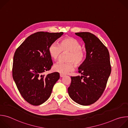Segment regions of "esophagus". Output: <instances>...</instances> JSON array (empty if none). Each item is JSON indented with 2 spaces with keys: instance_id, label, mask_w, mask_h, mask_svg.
Masks as SVG:
<instances>
[{
  "instance_id": "obj_1",
  "label": "esophagus",
  "mask_w": 128,
  "mask_h": 128,
  "mask_svg": "<svg viewBox=\"0 0 128 128\" xmlns=\"http://www.w3.org/2000/svg\"><path fill=\"white\" fill-rule=\"evenodd\" d=\"M60 78H63V77H64L65 76V75L63 74H60Z\"/></svg>"
}]
</instances>
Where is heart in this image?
<instances>
[{
    "label": "heart",
    "instance_id": "1",
    "mask_svg": "<svg viewBox=\"0 0 128 128\" xmlns=\"http://www.w3.org/2000/svg\"><path fill=\"white\" fill-rule=\"evenodd\" d=\"M50 58L54 61L58 60L62 52H68L66 57L67 62H58L53 66L54 71L65 74L74 69V65L81 66L86 58V52L82 48L81 43L76 39L66 37L60 42L59 45L50 44L48 49Z\"/></svg>",
    "mask_w": 128,
    "mask_h": 128
}]
</instances>
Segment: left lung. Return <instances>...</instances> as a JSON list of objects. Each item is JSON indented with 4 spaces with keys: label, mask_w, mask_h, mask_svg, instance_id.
<instances>
[{
    "label": "left lung",
    "mask_w": 128,
    "mask_h": 128,
    "mask_svg": "<svg viewBox=\"0 0 128 128\" xmlns=\"http://www.w3.org/2000/svg\"><path fill=\"white\" fill-rule=\"evenodd\" d=\"M85 43L86 59L79 67L82 76H71L68 92L70 97L82 105H89L102 96L110 74L112 67L107 48L92 33H76Z\"/></svg>",
    "instance_id": "1"
}]
</instances>
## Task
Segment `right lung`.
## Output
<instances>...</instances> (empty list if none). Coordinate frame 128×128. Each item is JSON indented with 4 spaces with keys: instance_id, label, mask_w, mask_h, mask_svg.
Segmentation results:
<instances>
[{
    "instance_id": "add662e5",
    "label": "right lung",
    "mask_w": 128,
    "mask_h": 128,
    "mask_svg": "<svg viewBox=\"0 0 128 128\" xmlns=\"http://www.w3.org/2000/svg\"><path fill=\"white\" fill-rule=\"evenodd\" d=\"M63 32H38L30 35L14 54L13 79L23 98L38 106L50 97L53 86L60 78L58 72L44 74L52 65L48 49Z\"/></svg>"
}]
</instances>
